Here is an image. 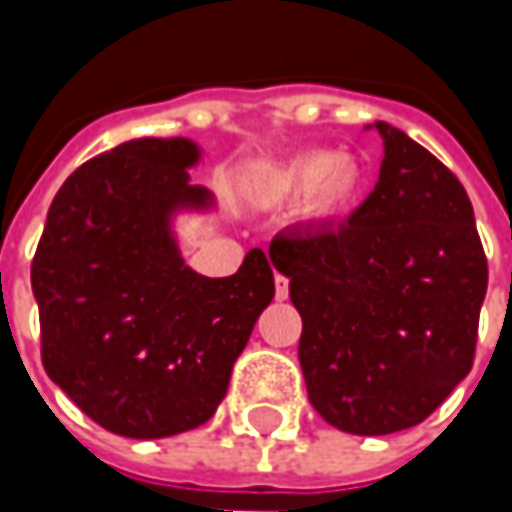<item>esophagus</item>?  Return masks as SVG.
<instances>
[{"mask_svg": "<svg viewBox=\"0 0 512 512\" xmlns=\"http://www.w3.org/2000/svg\"><path fill=\"white\" fill-rule=\"evenodd\" d=\"M273 282H276V299H279V302H285V299H287V279L282 276V273H276V279H273Z\"/></svg>", "mask_w": 512, "mask_h": 512, "instance_id": "obj_1", "label": "esophagus"}]
</instances>
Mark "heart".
<instances>
[{
	"instance_id": "b5f03b06",
	"label": "heart",
	"mask_w": 512,
	"mask_h": 512,
	"mask_svg": "<svg viewBox=\"0 0 512 512\" xmlns=\"http://www.w3.org/2000/svg\"><path fill=\"white\" fill-rule=\"evenodd\" d=\"M362 170L336 150H313L293 159L276 179V190L290 199H310L319 216L342 213L359 196Z\"/></svg>"
}]
</instances>
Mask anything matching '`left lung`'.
<instances>
[{"mask_svg":"<svg viewBox=\"0 0 512 512\" xmlns=\"http://www.w3.org/2000/svg\"><path fill=\"white\" fill-rule=\"evenodd\" d=\"M373 193L339 227H287L270 262L302 316L307 399L327 424L384 436L424 422L473 367L487 259L462 182L376 122Z\"/></svg>","mask_w":512,"mask_h":512,"instance_id":"left-lung-1","label":"left lung"}]
</instances>
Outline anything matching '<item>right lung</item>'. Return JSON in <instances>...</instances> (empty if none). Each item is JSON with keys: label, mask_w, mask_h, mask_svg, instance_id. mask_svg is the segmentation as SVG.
<instances>
[{"label": "right lung", "mask_w": 512, "mask_h": 512, "mask_svg": "<svg viewBox=\"0 0 512 512\" xmlns=\"http://www.w3.org/2000/svg\"><path fill=\"white\" fill-rule=\"evenodd\" d=\"M190 139H133L68 176L30 265L42 364L82 413L128 439L205 424L276 287L253 247L225 279L190 270L176 210L213 205L190 185Z\"/></svg>", "instance_id": "1"}]
</instances>
